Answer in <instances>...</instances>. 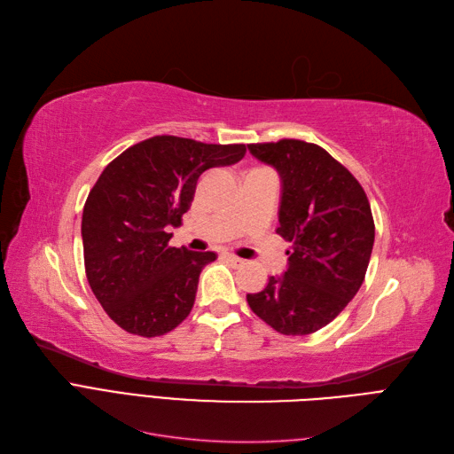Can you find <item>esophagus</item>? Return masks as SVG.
Instances as JSON below:
<instances>
[{"label": "esophagus", "instance_id": "1", "mask_svg": "<svg viewBox=\"0 0 454 454\" xmlns=\"http://www.w3.org/2000/svg\"><path fill=\"white\" fill-rule=\"evenodd\" d=\"M224 258L230 262L231 266H243V264H245V260L239 258V256H236V254H224Z\"/></svg>", "mask_w": 454, "mask_h": 454}]
</instances>
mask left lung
Wrapping results in <instances>:
<instances>
[{"label": "left lung", "instance_id": "obj_1", "mask_svg": "<svg viewBox=\"0 0 454 454\" xmlns=\"http://www.w3.org/2000/svg\"><path fill=\"white\" fill-rule=\"evenodd\" d=\"M248 151L281 177L277 233L290 243L288 268L248 307L285 335L330 325L355 298L370 264L375 224L360 183L323 147L300 139L253 143Z\"/></svg>", "mask_w": 454, "mask_h": 454}]
</instances>
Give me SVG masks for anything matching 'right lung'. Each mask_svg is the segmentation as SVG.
<instances>
[{
  "mask_svg": "<svg viewBox=\"0 0 454 454\" xmlns=\"http://www.w3.org/2000/svg\"><path fill=\"white\" fill-rule=\"evenodd\" d=\"M245 153V145L154 136L99 175L82 209L84 270L122 330L156 338L192 311L200 273L216 254L169 247L168 228L181 226L203 171L236 164Z\"/></svg>",
  "mask_w": 454,
  "mask_h": 454,
  "instance_id": "right-lung-1",
  "label": "right lung"
}]
</instances>
